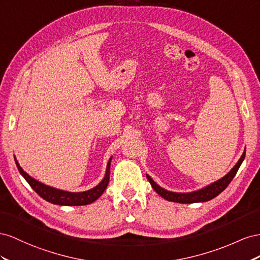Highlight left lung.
<instances>
[{
    "instance_id": "8db88e82",
    "label": "left lung",
    "mask_w": 260,
    "mask_h": 260,
    "mask_svg": "<svg viewBox=\"0 0 260 260\" xmlns=\"http://www.w3.org/2000/svg\"><path fill=\"white\" fill-rule=\"evenodd\" d=\"M245 158V151L243 152L242 157L240 160L237 161L236 165L233 167V169L230 171L225 176L222 177V179L218 180L217 182H214L208 186H206L202 189L196 190V191H191V192H173V191H169L165 188H162L161 186L155 183L151 177L147 174V179L151 184L152 188L158 192V194L165 198L166 200H169V202H173V203H180V204H192V203H204V202H208V200H211L212 198L217 197L220 192L223 191L228 185L231 183L233 180V177L235 174L239 171V169L242 165V162Z\"/></svg>"
}]
</instances>
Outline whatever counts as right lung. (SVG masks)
<instances>
[{"label": "right lung", "instance_id": "add662e5", "mask_svg": "<svg viewBox=\"0 0 260 260\" xmlns=\"http://www.w3.org/2000/svg\"><path fill=\"white\" fill-rule=\"evenodd\" d=\"M111 160H112V158H110L108 162L107 172L105 177H103V180L95 187L86 191H81V192L65 191V190L48 186V185H44L37 180L32 179L30 175H28L18 165L16 158H15V163H16L19 173L24 176V179L28 182V184L30 185L31 188L37 192V194L44 200H47V202L51 204L61 205V206H84V205H89L93 203L94 200H97L103 194V191L106 190L110 180Z\"/></svg>", "mask_w": 260, "mask_h": 260}]
</instances>
